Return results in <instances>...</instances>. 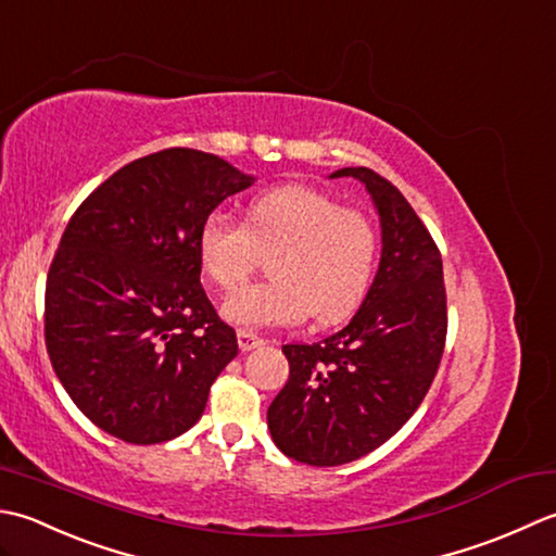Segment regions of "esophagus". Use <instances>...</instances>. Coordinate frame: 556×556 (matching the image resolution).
I'll list each match as a JSON object with an SVG mask.
<instances>
[{"label":"esophagus","mask_w":556,"mask_h":556,"mask_svg":"<svg viewBox=\"0 0 556 556\" xmlns=\"http://www.w3.org/2000/svg\"><path fill=\"white\" fill-rule=\"evenodd\" d=\"M237 343H240V348L244 350V353H249V350L262 348L264 345V338L252 333V331H240V333H237Z\"/></svg>","instance_id":"esophagus-1"}]
</instances>
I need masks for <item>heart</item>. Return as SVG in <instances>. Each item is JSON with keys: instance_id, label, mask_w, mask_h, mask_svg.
<instances>
[{"instance_id": "1", "label": "heart", "mask_w": 556, "mask_h": 556, "mask_svg": "<svg viewBox=\"0 0 556 556\" xmlns=\"http://www.w3.org/2000/svg\"><path fill=\"white\" fill-rule=\"evenodd\" d=\"M203 274L232 292L271 257L268 283L230 294L223 316L242 328L298 326L312 314L321 326L348 319L367 298L379 262V232L367 213L341 206L326 191L286 185L262 191L247 220L211 213L199 228Z\"/></svg>"}]
</instances>
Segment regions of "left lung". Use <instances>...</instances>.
Wrapping results in <instances>:
<instances>
[{
  "instance_id": "8db88e82",
  "label": "left lung",
  "mask_w": 556,
  "mask_h": 556,
  "mask_svg": "<svg viewBox=\"0 0 556 556\" xmlns=\"http://www.w3.org/2000/svg\"><path fill=\"white\" fill-rule=\"evenodd\" d=\"M367 187L381 220V262L365 302L319 343L282 345L290 377L268 407V429L288 458L343 466L379 448L410 420L437 377L446 343L441 254L389 179L343 167Z\"/></svg>"
}]
</instances>
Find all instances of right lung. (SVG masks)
<instances>
[{
  "label": "right lung",
  "instance_id": "right-lung-1",
  "mask_svg": "<svg viewBox=\"0 0 556 556\" xmlns=\"http://www.w3.org/2000/svg\"><path fill=\"white\" fill-rule=\"evenodd\" d=\"M252 175L194 149L124 165L76 208L45 286V345L90 422L127 444L194 427L237 355L201 288L199 228Z\"/></svg>",
  "mask_w": 556,
  "mask_h": 556
}]
</instances>
